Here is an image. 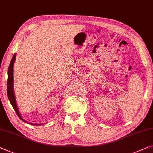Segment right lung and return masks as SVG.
Here are the masks:
<instances>
[{
  "instance_id": "add662e5",
  "label": "right lung",
  "mask_w": 153,
  "mask_h": 153,
  "mask_svg": "<svg viewBox=\"0 0 153 153\" xmlns=\"http://www.w3.org/2000/svg\"><path fill=\"white\" fill-rule=\"evenodd\" d=\"M16 54H14L13 56V58H12L11 61L9 64V69H8V79H7V96H8L9 100L10 101V103L11 104L12 107L13 108L14 110H15L17 114V115L18 116V117L20 118L22 120L24 121L22 116H20V114L19 112L18 106H17V103H16V97H15V94H14V91H13V65H14V62L16 60ZM35 125V124H33ZM37 124H36L37 125Z\"/></svg>"
}]
</instances>
